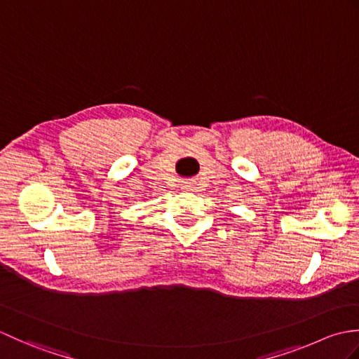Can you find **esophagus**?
<instances>
[{
    "instance_id": "esophagus-1",
    "label": "esophagus",
    "mask_w": 359,
    "mask_h": 359,
    "mask_svg": "<svg viewBox=\"0 0 359 359\" xmlns=\"http://www.w3.org/2000/svg\"><path fill=\"white\" fill-rule=\"evenodd\" d=\"M184 188H185V189H189V191H193V188H194V187H193V184H185V185H184Z\"/></svg>"
}]
</instances>
